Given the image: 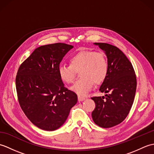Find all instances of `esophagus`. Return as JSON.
<instances>
[{
	"label": "esophagus",
	"mask_w": 154,
	"mask_h": 154,
	"mask_svg": "<svg viewBox=\"0 0 154 154\" xmlns=\"http://www.w3.org/2000/svg\"><path fill=\"white\" fill-rule=\"evenodd\" d=\"M85 99V98L83 97H81L80 95H78V100L79 101H83Z\"/></svg>",
	"instance_id": "obj_1"
}]
</instances>
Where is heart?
<instances>
[{
    "label": "heart",
    "mask_w": 154,
    "mask_h": 154,
    "mask_svg": "<svg viewBox=\"0 0 154 154\" xmlns=\"http://www.w3.org/2000/svg\"><path fill=\"white\" fill-rule=\"evenodd\" d=\"M79 72L80 79L71 89L81 96H85L92 89L94 83L99 85L106 79L109 73V61L102 51L81 50L71 55L69 65L61 64L58 67L61 79L67 84L74 82Z\"/></svg>",
    "instance_id": "b5f03b06"
}]
</instances>
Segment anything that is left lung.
<instances>
[{
    "instance_id": "8db88e82",
    "label": "left lung",
    "mask_w": 154,
    "mask_h": 154,
    "mask_svg": "<svg viewBox=\"0 0 154 154\" xmlns=\"http://www.w3.org/2000/svg\"><path fill=\"white\" fill-rule=\"evenodd\" d=\"M105 52L109 73L99 91L108 93L91 97L95 108L92 118L97 125L108 128L120 124L128 114L134 100L137 80L132 63L120 49L106 43H94Z\"/></svg>"
}]
</instances>
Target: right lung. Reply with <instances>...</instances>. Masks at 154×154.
Wrapping results in <instances>:
<instances>
[{
	"label": "right lung",
	"mask_w": 154,
	"mask_h": 154,
	"mask_svg": "<svg viewBox=\"0 0 154 154\" xmlns=\"http://www.w3.org/2000/svg\"><path fill=\"white\" fill-rule=\"evenodd\" d=\"M64 43L35 49L20 65L16 77L18 103L25 115L39 128L54 131L67 119L77 95L64 86L58 67L73 48Z\"/></svg>",
	"instance_id": "right-lung-1"
}]
</instances>
